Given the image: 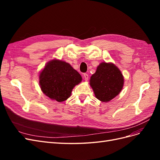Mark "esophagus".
<instances>
[{
	"instance_id": "obj_1",
	"label": "esophagus",
	"mask_w": 160,
	"mask_h": 160,
	"mask_svg": "<svg viewBox=\"0 0 160 160\" xmlns=\"http://www.w3.org/2000/svg\"><path fill=\"white\" fill-rule=\"evenodd\" d=\"M83 78L85 81H88V78H89V75L87 74V73H84L83 74Z\"/></svg>"
}]
</instances>
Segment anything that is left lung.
Instances as JSON below:
<instances>
[{
	"label": "left lung",
	"mask_w": 160,
	"mask_h": 160,
	"mask_svg": "<svg viewBox=\"0 0 160 160\" xmlns=\"http://www.w3.org/2000/svg\"><path fill=\"white\" fill-rule=\"evenodd\" d=\"M124 83L122 72L113 63L103 62L90 79L95 95L102 102H109L122 91Z\"/></svg>",
	"instance_id": "left-lung-1"
}]
</instances>
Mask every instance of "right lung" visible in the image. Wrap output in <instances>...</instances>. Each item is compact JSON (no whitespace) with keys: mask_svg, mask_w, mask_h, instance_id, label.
Returning <instances> with one entry per match:
<instances>
[{"mask_svg":"<svg viewBox=\"0 0 160 160\" xmlns=\"http://www.w3.org/2000/svg\"><path fill=\"white\" fill-rule=\"evenodd\" d=\"M81 81V75L70 64L57 59L48 62L39 75L43 93L58 102L68 99L74 87Z\"/></svg>","mask_w":160,"mask_h":160,"instance_id":"1","label":"right lung"}]
</instances>
